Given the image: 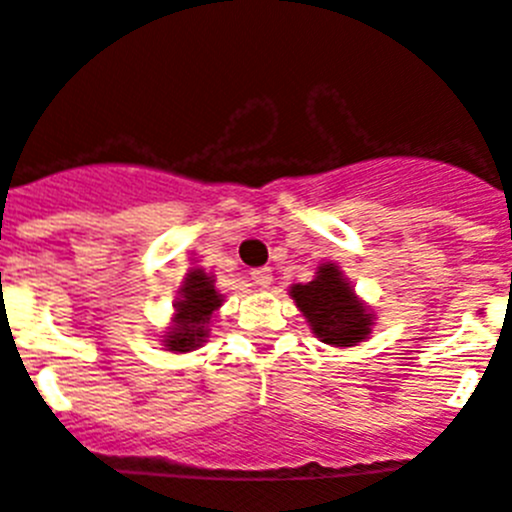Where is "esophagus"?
<instances>
[{
	"mask_svg": "<svg viewBox=\"0 0 512 512\" xmlns=\"http://www.w3.org/2000/svg\"><path fill=\"white\" fill-rule=\"evenodd\" d=\"M250 275H252V282H255L257 287H270L272 285V270H270V267H257V270H252Z\"/></svg>",
	"mask_w": 512,
	"mask_h": 512,
	"instance_id": "obj_1",
	"label": "esophagus"
}]
</instances>
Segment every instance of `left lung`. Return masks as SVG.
I'll list each match as a JSON object with an SVG mask.
<instances>
[{
	"label": "left lung",
	"mask_w": 512,
	"mask_h": 512,
	"mask_svg": "<svg viewBox=\"0 0 512 512\" xmlns=\"http://www.w3.org/2000/svg\"><path fill=\"white\" fill-rule=\"evenodd\" d=\"M290 297L305 315L312 335L330 347L360 345L370 337L377 320L337 262H322L310 282L290 287Z\"/></svg>",
	"instance_id": "8db88e82"
}]
</instances>
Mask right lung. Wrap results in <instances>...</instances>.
<instances>
[{
	"instance_id": "1",
	"label": "right lung",
	"mask_w": 512,
	"mask_h": 512,
	"mask_svg": "<svg viewBox=\"0 0 512 512\" xmlns=\"http://www.w3.org/2000/svg\"><path fill=\"white\" fill-rule=\"evenodd\" d=\"M222 302H225V295H220L215 287V275H207L200 267L187 272L175 300L170 325L165 327V335H160L165 350L180 355V352H192L205 345L210 337V322Z\"/></svg>"
}]
</instances>
